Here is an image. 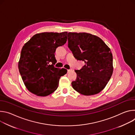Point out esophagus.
I'll return each mask as SVG.
<instances>
[{"instance_id":"obj_1","label":"esophagus","mask_w":135,"mask_h":135,"mask_svg":"<svg viewBox=\"0 0 135 135\" xmlns=\"http://www.w3.org/2000/svg\"><path fill=\"white\" fill-rule=\"evenodd\" d=\"M73 71V69H68V70H67V73H70V72H71V71Z\"/></svg>"}]
</instances>
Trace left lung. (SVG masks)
I'll return each mask as SVG.
<instances>
[{
  "label": "left lung",
  "mask_w": 135,
  "mask_h": 135,
  "mask_svg": "<svg viewBox=\"0 0 135 135\" xmlns=\"http://www.w3.org/2000/svg\"><path fill=\"white\" fill-rule=\"evenodd\" d=\"M68 46L75 58L85 65L76 70L73 89L84 95L99 93L106 86L113 71L109 47L99 37L86 32H68Z\"/></svg>",
  "instance_id": "1"
}]
</instances>
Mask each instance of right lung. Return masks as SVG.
<instances>
[{
  "label": "right lung",
  "mask_w": 135,
  "mask_h": 135,
  "mask_svg": "<svg viewBox=\"0 0 135 135\" xmlns=\"http://www.w3.org/2000/svg\"><path fill=\"white\" fill-rule=\"evenodd\" d=\"M67 33H37L23 46L18 68L26 87L32 93L41 97L50 95L58 87L60 77L67 73V69L53 65L56 62L55 50L66 43Z\"/></svg>",
  "instance_id": "add662e5"
}]
</instances>
